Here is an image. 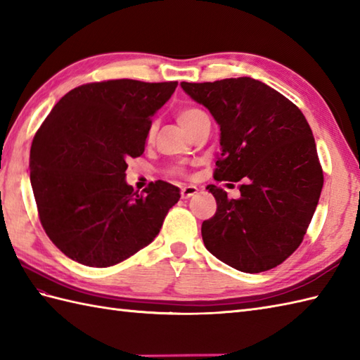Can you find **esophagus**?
Returning a JSON list of instances; mask_svg holds the SVG:
<instances>
[{
	"label": "esophagus",
	"mask_w": 360,
	"mask_h": 360,
	"mask_svg": "<svg viewBox=\"0 0 360 360\" xmlns=\"http://www.w3.org/2000/svg\"><path fill=\"white\" fill-rule=\"evenodd\" d=\"M197 186H193V185H189V186H183L181 188V197L183 198H189V197H193L194 194H197Z\"/></svg>",
	"instance_id": "obj_1"
}]
</instances>
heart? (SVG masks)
Returning a JSON list of instances; mask_svg holds the SVG:
<instances>
[{
    "instance_id": "heart-1",
    "label": "heart",
    "mask_w": 360,
    "mask_h": 360,
    "mask_svg": "<svg viewBox=\"0 0 360 360\" xmlns=\"http://www.w3.org/2000/svg\"><path fill=\"white\" fill-rule=\"evenodd\" d=\"M203 117H207L205 114V110H202L200 108H195V106L183 108V109L179 110V115H177L180 124L185 127L188 132H191V129H193V127L197 124L198 120H202ZM154 131H155V126L153 124V126L149 127V131H148V140L153 139ZM171 174H174V175H183V174H185V169H183V167H174V169H171Z\"/></svg>"
}]
</instances>
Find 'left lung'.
I'll use <instances>...</instances> for the list:
<instances>
[{
	"instance_id": "8db88e82",
	"label": "left lung",
	"mask_w": 360,
	"mask_h": 360,
	"mask_svg": "<svg viewBox=\"0 0 360 360\" xmlns=\"http://www.w3.org/2000/svg\"><path fill=\"white\" fill-rule=\"evenodd\" d=\"M220 126L214 179L242 181L228 198L207 185L217 211L202 225L206 250L242 273L281 265L297 250L323 186L316 141L300 109L250 77L181 83Z\"/></svg>"
}]
</instances>
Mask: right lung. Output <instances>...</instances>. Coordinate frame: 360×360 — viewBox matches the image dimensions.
<instances>
[{"label": "right lung", "instance_id": "1", "mask_svg": "<svg viewBox=\"0 0 360 360\" xmlns=\"http://www.w3.org/2000/svg\"><path fill=\"white\" fill-rule=\"evenodd\" d=\"M175 87L127 78L82 84L37 131L30 183L39 221L69 259L112 266L160 233L180 189L158 180L139 194L126 183V160L145 153L153 115Z\"/></svg>", "mask_w": 360, "mask_h": 360}]
</instances>
